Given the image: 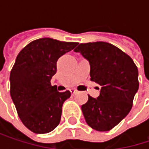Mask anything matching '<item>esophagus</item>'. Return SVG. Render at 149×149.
I'll return each instance as SVG.
<instances>
[{"instance_id": "34e87169", "label": "esophagus", "mask_w": 149, "mask_h": 149, "mask_svg": "<svg viewBox=\"0 0 149 149\" xmlns=\"http://www.w3.org/2000/svg\"><path fill=\"white\" fill-rule=\"evenodd\" d=\"M70 91H71V93H72V95H75V94H77V93L78 92V91H77V90H74V89H72V90H71Z\"/></svg>"}]
</instances>
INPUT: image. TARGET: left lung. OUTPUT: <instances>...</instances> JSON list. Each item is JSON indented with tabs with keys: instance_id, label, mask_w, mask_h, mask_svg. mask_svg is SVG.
Masks as SVG:
<instances>
[{
	"instance_id": "8db88e82",
	"label": "left lung",
	"mask_w": 149,
	"mask_h": 149,
	"mask_svg": "<svg viewBox=\"0 0 149 149\" xmlns=\"http://www.w3.org/2000/svg\"><path fill=\"white\" fill-rule=\"evenodd\" d=\"M91 65V80L101 85L97 98L89 96L82 111L87 124L97 131H109L130 111L139 88L138 69L133 59L107 42L82 43L74 50Z\"/></svg>"
}]
</instances>
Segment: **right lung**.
<instances>
[{"label": "right lung", "instance_id": "add662e5", "mask_svg": "<svg viewBox=\"0 0 149 149\" xmlns=\"http://www.w3.org/2000/svg\"><path fill=\"white\" fill-rule=\"evenodd\" d=\"M77 45L42 38L18 54L10 72V95L19 117L32 132L46 134L59 124L62 106L71 92H58L51 79L57 72L58 59Z\"/></svg>", "mask_w": 149, "mask_h": 149}]
</instances>
